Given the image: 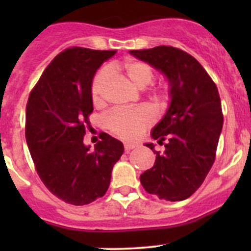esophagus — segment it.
<instances>
[{
	"label": "esophagus",
	"mask_w": 251,
	"mask_h": 251,
	"mask_svg": "<svg viewBox=\"0 0 251 251\" xmlns=\"http://www.w3.org/2000/svg\"><path fill=\"white\" fill-rule=\"evenodd\" d=\"M136 144H130V143H125V146H124V148H125V151L126 153H128L130 151H132V149L136 148Z\"/></svg>",
	"instance_id": "34e87169"
}]
</instances>
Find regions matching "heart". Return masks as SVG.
I'll use <instances>...</instances> for the list:
<instances>
[{
    "label": "heart",
    "mask_w": 251,
    "mask_h": 251,
    "mask_svg": "<svg viewBox=\"0 0 251 251\" xmlns=\"http://www.w3.org/2000/svg\"><path fill=\"white\" fill-rule=\"evenodd\" d=\"M120 72L138 88H144L154 80V70L148 63L141 60L127 59L120 65ZM109 73L103 69L97 73L91 83V97L95 105L103 103V88L107 82ZM165 93L159 91L155 93L156 100H163ZM155 120L154 111L149 107H138L135 109H116L105 118V126L115 136L125 141H135Z\"/></svg>",
    "instance_id": "heart-1"
}]
</instances>
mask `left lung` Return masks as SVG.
<instances>
[{"label":"left lung","mask_w":251,"mask_h":251,"mask_svg":"<svg viewBox=\"0 0 251 251\" xmlns=\"http://www.w3.org/2000/svg\"><path fill=\"white\" fill-rule=\"evenodd\" d=\"M130 53L160 70L170 85L169 109L151 131L165 151L146 144L156 156L153 168L140 176L141 183L160 199L184 201L201 186L215 161L224 125L219 91L201 63L179 48L158 46Z\"/></svg>","instance_id":"8db88e82"}]
</instances>
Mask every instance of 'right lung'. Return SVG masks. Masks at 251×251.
<instances>
[{"mask_svg": "<svg viewBox=\"0 0 251 251\" xmlns=\"http://www.w3.org/2000/svg\"><path fill=\"white\" fill-rule=\"evenodd\" d=\"M115 53L67 48L48 64L27 100L25 138L35 169L48 191L68 204L86 205L104 196L124 153L123 143L104 132L95 149L83 144L93 111L91 83Z\"/></svg>", "mask_w": 251, "mask_h": 251, "instance_id": "1", "label": "right lung"}]
</instances>
